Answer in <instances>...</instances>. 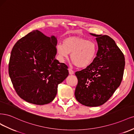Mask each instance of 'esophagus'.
I'll return each mask as SVG.
<instances>
[{
    "label": "esophagus",
    "mask_w": 134,
    "mask_h": 134,
    "mask_svg": "<svg viewBox=\"0 0 134 134\" xmlns=\"http://www.w3.org/2000/svg\"><path fill=\"white\" fill-rule=\"evenodd\" d=\"M68 71H69V73H70V75L74 74V71H73L72 70H71V68H69L68 69Z\"/></svg>",
    "instance_id": "obj_1"
}]
</instances>
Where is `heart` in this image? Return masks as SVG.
<instances>
[{
  "label": "heart",
  "instance_id": "obj_1",
  "mask_svg": "<svg viewBox=\"0 0 134 134\" xmlns=\"http://www.w3.org/2000/svg\"><path fill=\"white\" fill-rule=\"evenodd\" d=\"M98 47L95 42L80 37H68L63 41V44L57 46L60 58L64 59L71 54V59L79 68L90 66L95 59Z\"/></svg>",
  "mask_w": 134,
  "mask_h": 134
}]
</instances>
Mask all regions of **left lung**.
Wrapping results in <instances>:
<instances>
[{
    "mask_svg": "<svg viewBox=\"0 0 134 134\" xmlns=\"http://www.w3.org/2000/svg\"><path fill=\"white\" fill-rule=\"evenodd\" d=\"M96 37L98 49L94 62L75 75L78 83L76 100L86 106L96 107L106 102L121 82L125 64L122 51L107 35Z\"/></svg>",
    "mask_w": 134,
    "mask_h": 134,
    "instance_id": "left-lung-1",
    "label": "left lung"
}]
</instances>
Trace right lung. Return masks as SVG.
Listing matches in <instances>:
<instances>
[{
    "label": "right lung",
    "instance_id": "add662e5",
    "mask_svg": "<svg viewBox=\"0 0 134 134\" xmlns=\"http://www.w3.org/2000/svg\"><path fill=\"white\" fill-rule=\"evenodd\" d=\"M57 40L36 30L20 38L13 47L9 75L18 95L33 104L52 101L58 85L68 76V67L55 59Z\"/></svg>",
    "mask_w": 134,
    "mask_h": 134
}]
</instances>
